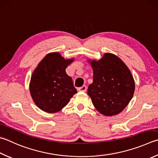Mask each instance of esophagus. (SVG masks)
Masks as SVG:
<instances>
[{
	"label": "esophagus",
	"instance_id": "1",
	"mask_svg": "<svg viewBox=\"0 0 158 158\" xmlns=\"http://www.w3.org/2000/svg\"><path fill=\"white\" fill-rule=\"evenodd\" d=\"M86 90H87V86H86V85H83V86L78 88V90L79 91L85 92V91H86Z\"/></svg>",
	"mask_w": 158,
	"mask_h": 158
}]
</instances>
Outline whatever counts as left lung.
<instances>
[{"label": "left lung", "mask_w": 158, "mask_h": 158, "mask_svg": "<svg viewBox=\"0 0 158 158\" xmlns=\"http://www.w3.org/2000/svg\"><path fill=\"white\" fill-rule=\"evenodd\" d=\"M93 82L88 94L100 113L106 116L119 114L133 96L135 82L130 70L118 56L106 53L99 61H92Z\"/></svg>", "instance_id": "8db88e82"}]
</instances>
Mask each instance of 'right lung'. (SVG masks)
Segmentation results:
<instances>
[{"mask_svg": "<svg viewBox=\"0 0 158 158\" xmlns=\"http://www.w3.org/2000/svg\"><path fill=\"white\" fill-rule=\"evenodd\" d=\"M74 59L65 60L58 52L47 54L31 75L30 92L41 110L56 113L65 107L77 93L73 80L65 68Z\"/></svg>", "mask_w": 158, "mask_h": 158, "instance_id": "right-lung-1", "label": "right lung"}]
</instances>
